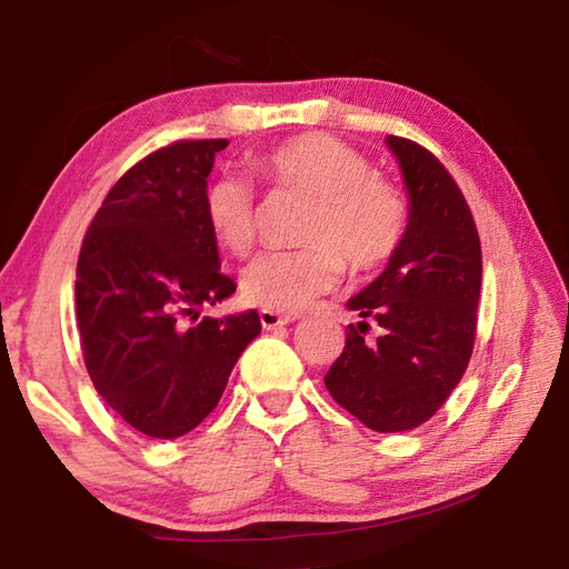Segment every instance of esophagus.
Listing matches in <instances>:
<instances>
[{
    "mask_svg": "<svg viewBox=\"0 0 569 569\" xmlns=\"http://www.w3.org/2000/svg\"><path fill=\"white\" fill-rule=\"evenodd\" d=\"M296 319H298V313H278V311H268V308H263V311H261V323H263V329H268V331L281 329V326L293 323Z\"/></svg>",
    "mask_w": 569,
    "mask_h": 569,
    "instance_id": "obj_1",
    "label": "esophagus"
}]
</instances>
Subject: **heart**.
Listing matches in <instances>:
<instances>
[{"mask_svg":"<svg viewBox=\"0 0 569 569\" xmlns=\"http://www.w3.org/2000/svg\"><path fill=\"white\" fill-rule=\"evenodd\" d=\"M256 172L276 192H298L308 208L298 230L306 243L250 263L240 281L248 303L296 313L353 273H373L393 261L409 230V200L387 178L373 176L359 150L331 134L308 132L271 148ZM206 223L220 246L248 256L258 238V203L246 178L213 180L203 198Z\"/></svg>","mask_w":569,"mask_h":569,"instance_id":"b5f03b06","label":"heart"}]
</instances>
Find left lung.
Here are the masks:
<instances>
[{
  "mask_svg": "<svg viewBox=\"0 0 569 569\" xmlns=\"http://www.w3.org/2000/svg\"><path fill=\"white\" fill-rule=\"evenodd\" d=\"M409 190V230L383 273L349 308L381 326H346V346L326 373L336 403L373 431H409L439 411L471 359L481 288V246L455 178L419 142L389 134Z\"/></svg>",
  "mask_w": 569,
  "mask_h": 569,
  "instance_id": "left-lung-1",
  "label": "left lung"
}]
</instances>
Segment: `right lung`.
<instances>
[{"mask_svg": "<svg viewBox=\"0 0 569 569\" xmlns=\"http://www.w3.org/2000/svg\"><path fill=\"white\" fill-rule=\"evenodd\" d=\"M226 146L178 140L150 152L110 188L80 248L74 308L84 366L108 407L152 439L196 429L261 333L256 311L198 321L200 306L236 291L220 273L203 210Z\"/></svg>", "mask_w": 569, "mask_h": 569, "instance_id": "obj_1", "label": "right lung"}]
</instances>
